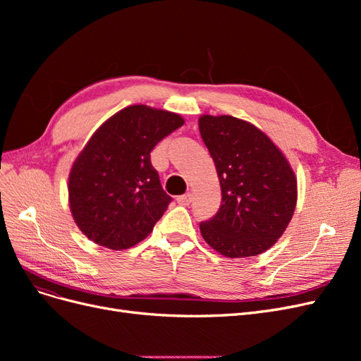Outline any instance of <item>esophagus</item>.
<instances>
[{
	"mask_svg": "<svg viewBox=\"0 0 361 361\" xmlns=\"http://www.w3.org/2000/svg\"><path fill=\"white\" fill-rule=\"evenodd\" d=\"M191 199H192L191 194H183V195H179V197L176 199V202L179 204H182V206H188L191 203Z\"/></svg>",
	"mask_w": 361,
	"mask_h": 361,
	"instance_id": "1",
	"label": "esophagus"
}]
</instances>
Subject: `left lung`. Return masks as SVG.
Instances as JSON below:
<instances>
[{
	"mask_svg": "<svg viewBox=\"0 0 361 361\" xmlns=\"http://www.w3.org/2000/svg\"><path fill=\"white\" fill-rule=\"evenodd\" d=\"M199 129L221 187L218 212L200 223L204 241L227 257L264 253L285 232L297 204V179L272 141L232 116H202Z\"/></svg>",
	"mask_w": 361,
	"mask_h": 361,
	"instance_id": "1",
	"label": "left lung"
}]
</instances>
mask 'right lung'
Returning <instances> with one entry per match:
<instances>
[{"label": "right lung", "instance_id": "add662e5", "mask_svg": "<svg viewBox=\"0 0 361 361\" xmlns=\"http://www.w3.org/2000/svg\"><path fill=\"white\" fill-rule=\"evenodd\" d=\"M182 125L174 113L130 105L96 130L69 174L71 211L87 238L123 250L154 231L171 197L150 152Z\"/></svg>", "mask_w": 361, "mask_h": 361}]
</instances>
